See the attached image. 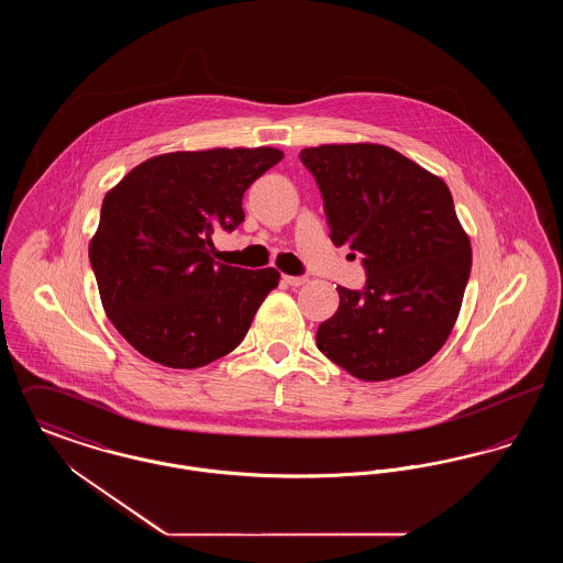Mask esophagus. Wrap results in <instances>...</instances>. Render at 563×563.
<instances>
[{
  "instance_id": "obj_1",
  "label": "esophagus",
  "mask_w": 563,
  "mask_h": 563,
  "mask_svg": "<svg viewBox=\"0 0 563 563\" xmlns=\"http://www.w3.org/2000/svg\"><path fill=\"white\" fill-rule=\"evenodd\" d=\"M285 283L291 287H301L308 283V278L306 276H285Z\"/></svg>"
}]
</instances>
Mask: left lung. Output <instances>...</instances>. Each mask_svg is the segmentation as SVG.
<instances>
[{
    "instance_id": "1",
    "label": "left lung",
    "mask_w": 563,
    "mask_h": 563,
    "mask_svg": "<svg viewBox=\"0 0 563 563\" xmlns=\"http://www.w3.org/2000/svg\"><path fill=\"white\" fill-rule=\"evenodd\" d=\"M314 175L331 242L363 255L367 285H338L340 308L317 346L365 382L411 374L448 342L473 251L445 181L377 143L301 150Z\"/></svg>"
}]
</instances>
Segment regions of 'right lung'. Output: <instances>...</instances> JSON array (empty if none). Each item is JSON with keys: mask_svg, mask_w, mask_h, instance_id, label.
I'll list each match as a JSON object with an SVG mask.
<instances>
[{"mask_svg": "<svg viewBox=\"0 0 563 563\" xmlns=\"http://www.w3.org/2000/svg\"><path fill=\"white\" fill-rule=\"evenodd\" d=\"M283 156L276 147L170 152L106 194L88 255L109 321L145 358L196 369L241 344L280 274L217 264L213 232L241 225L244 191Z\"/></svg>", "mask_w": 563, "mask_h": 563, "instance_id": "1", "label": "right lung"}]
</instances>
